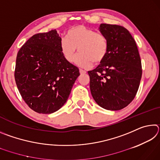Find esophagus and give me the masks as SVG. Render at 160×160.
I'll return each mask as SVG.
<instances>
[{"mask_svg": "<svg viewBox=\"0 0 160 160\" xmlns=\"http://www.w3.org/2000/svg\"><path fill=\"white\" fill-rule=\"evenodd\" d=\"M80 74H85V73H86V71H85V70H83L82 69H80Z\"/></svg>", "mask_w": 160, "mask_h": 160, "instance_id": "esophagus-1", "label": "esophagus"}]
</instances>
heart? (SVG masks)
I'll return each instance as SVG.
<instances>
[{"label": "heart", "instance_id": "heart-1", "mask_svg": "<svg viewBox=\"0 0 160 160\" xmlns=\"http://www.w3.org/2000/svg\"><path fill=\"white\" fill-rule=\"evenodd\" d=\"M66 38L61 40L60 49L66 60L71 63L77 48L80 53L75 63L82 68H90L94 62L99 64L104 60L108 51V42L104 35L85 25H80L68 30Z\"/></svg>", "mask_w": 160, "mask_h": 160}]
</instances>
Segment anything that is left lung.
<instances>
[{
	"label": "left lung",
	"mask_w": 160,
	"mask_h": 160,
	"mask_svg": "<svg viewBox=\"0 0 160 160\" xmlns=\"http://www.w3.org/2000/svg\"><path fill=\"white\" fill-rule=\"evenodd\" d=\"M99 31L107 38L104 60L88 71L91 94L97 104L117 111L135 98L142 77V65L136 43L122 26L101 24Z\"/></svg>",
	"instance_id": "1"
}]
</instances>
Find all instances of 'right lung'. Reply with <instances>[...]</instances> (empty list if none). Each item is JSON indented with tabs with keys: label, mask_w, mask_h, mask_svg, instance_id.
<instances>
[{
	"label": "right lung",
	"mask_w": 160,
	"mask_h": 160,
	"mask_svg": "<svg viewBox=\"0 0 160 160\" xmlns=\"http://www.w3.org/2000/svg\"><path fill=\"white\" fill-rule=\"evenodd\" d=\"M61 38L56 29L36 34L19 50L15 80L29 107L51 113L63 106L80 72L68 62L60 49Z\"/></svg>",
	"instance_id": "right-lung-1"
}]
</instances>
